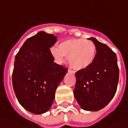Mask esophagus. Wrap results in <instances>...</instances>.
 Returning <instances> with one entry per match:
<instances>
[{
  "mask_svg": "<svg viewBox=\"0 0 128 128\" xmlns=\"http://www.w3.org/2000/svg\"><path fill=\"white\" fill-rule=\"evenodd\" d=\"M68 72H71V73H72V74H75V72L72 71V70H68Z\"/></svg>",
  "mask_w": 128,
  "mask_h": 128,
  "instance_id": "1",
  "label": "esophagus"
}]
</instances>
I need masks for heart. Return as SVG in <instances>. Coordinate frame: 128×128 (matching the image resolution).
Masks as SVG:
<instances>
[{
	"instance_id": "1",
	"label": "heart",
	"mask_w": 128,
	"mask_h": 128,
	"mask_svg": "<svg viewBox=\"0 0 128 128\" xmlns=\"http://www.w3.org/2000/svg\"><path fill=\"white\" fill-rule=\"evenodd\" d=\"M52 56L56 62L62 63L65 56L71 68L80 70L89 67L96 56V48L92 41L83 39H68L59 45V48H50Z\"/></svg>"
}]
</instances>
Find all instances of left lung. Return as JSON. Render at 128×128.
I'll return each mask as SVG.
<instances>
[{
  "mask_svg": "<svg viewBox=\"0 0 128 128\" xmlns=\"http://www.w3.org/2000/svg\"><path fill=\"white\" fill-rule=\"evenodd\" d=\"M96 47L93 62L76 73L74 96L82 109L98 111L112 99L119 80V68L116 54L106 44L95 38H88Z\"/></svg>",
  "mask_w": 128,
  "mask_h": 128,
  "instance_id": "8db88e82",
  "label": "left lung"
}]
</instances>
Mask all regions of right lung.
Listing matches in <instances>:
<instances>
[{"mask_svg":"<svg viewBox=\"0 0 128 128\" xmlns=\"http://www.w3.org/2000/svg\"><path fill=\"white\" fill-rule=\"evenodd\" d=\"M57 40L54 35L40 31L27 39L16 56L13 90L22 108L33 114L49 110L57 88L68 72L53 62L50 48Z\"/></svg>","mask_w":128,"mask_h":128,"instance_id":"1","label":"right lung"}]
</instances>
